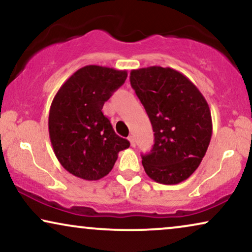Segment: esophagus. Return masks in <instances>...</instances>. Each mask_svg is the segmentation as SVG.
I'll return each instance as SVG.
<instances>
[{
	"mask_svg": "<svg viewBox=\"0 0 252 252\" xmlns=\"http://www.w3.org/2000/svg\"><path fill=\"white\" fill-rule=\"evenodd\" d=\"M128 141H129V143H130V146L135 147V141H134V136H133V135H129V136H128Z\"/></svg>",
	"mask_w": 252,
	"mask_h": 252,
	"instance_id": "esophagus-1",
	"label": "esophagus"
}]
</instances>
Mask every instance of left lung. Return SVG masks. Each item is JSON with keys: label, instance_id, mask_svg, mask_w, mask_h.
<instances>
[{"label": "left lung", "instance_id": "1", "mask_svg": "<svg viewBox=\"0 0 252 252\" xmlns=\"http://www.w3.org/2000/svg\"><path fill=\"white\" fill-rule=\"evenodd\" d=\"M129 81L154 130L153 149L142 155L146 174L165 185L185 181L211 142L213 125L205 97L185 75L169 67L133 69Z\"/></svg>", "mask_w": 252, "mask_h": 252}]
</instances>
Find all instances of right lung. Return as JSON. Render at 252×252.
I'll use <instances>...</instances> for the list:
<instances>
[{
    "mask_svg": "<svg viewBox=\"0 0 252 252\" xmlns=\"http://www.w3.org/2000/svg\"><path fill=\"white\" fill-rule=\"evenodd\" d=\"M126 77V70L89 64L75 71L54 96L48 132L55 156L69 174L98 181L112 170L120 150L129 147L102 112Z\"/></svg>",
    "mask_w": 252,
    "mask_h": 252,
    "instance_id": "right-lung-1",
    "label": "right lung"
}]
</instances>
